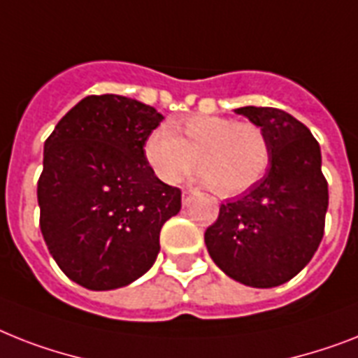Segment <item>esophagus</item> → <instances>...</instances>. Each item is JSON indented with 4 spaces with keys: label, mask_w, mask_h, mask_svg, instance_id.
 <instances>
[{
    "label": "esophagus",
    "mask_w": 358,
    "mask_h": 358,
    "mask_svg": "<svg viewBox=\"0 0 358 358\" xmlns=\"http://www.w3.org/2000/svg\"><path fill=\"white\" fill-rule=\"evenodd\" d=\"M191 196H193V194H191V191L184 189V193H182V204L187 206L189 202H191Z\"/></svg>",
    "instance_id": "esophagus-1"
}]
</instances>
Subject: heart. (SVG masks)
I'll use <instances>...</instances> for the list:
<instances>
[{"label": "heart", "instance_id": "b5f03b06", "mask_svg": "<svg viewBox=\"0 0 358 358\" xmlns=\"http://www.w3.org/2000/svg\"><path fill=\"white\" fill-rule=\"evenodd\" d=\"M143 156L165 184H176L194 165L220 196L248 191L266 173L270 143L259 124L220 115H189L147 136Z\"/></svg>", "mask_w": 358, "mask_h": 358}]
</instances>
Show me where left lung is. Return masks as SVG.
Listing matches in <instances>:
<instances>
[{"mask_svg":"<svg viewBox=\"0 0 358 358\" xmlns=\"http://www.w3.org/2000/svg\"><path fill=\"white\" fill-rule=\"evenodd\" d=\"M264 130L270 165L241 199L220 206L206 229L211 259L229 278L255 289L292 280L324 237L329 204L320 145L310 130L278 108H237Z\"/></svg>","mask_w":358,"mask_h":358,"instance_id":"8db88e82","label":"left lung"}]
</instances>
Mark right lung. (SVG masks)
<instances>
[{
  "mask_svg": "<svg viewBox=\"0 0 358 358\" xmlns=\"http://www.w3.org/2000/svg\"><path fill=\"white\" fill-rule=\"evenodd\" d=\"M164 115L121 95H90L45 139L38 178L40 229L64 274L90 290H112L143 275L159 231L182 208L143 143Z\"/></svg>",
  "mask_w": 358,
  "mask_h": 358,
  "instance_id": "obj_1",
  "label": "right lung"
}]
</instances>
